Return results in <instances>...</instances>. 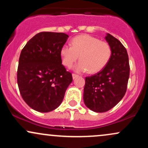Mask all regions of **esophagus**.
Segmentation results:
<instances>
[{
    "mask_svg": "<svg viewBox=\"0 0 148 148\" xmlns=\"http://www.w3.org/2000/svg\"><path fill=\"white\" fill-rule=\"evenodd\" d=\"M78 76H79V75H78V74H72V77H73V79H76V77H78Z\"/></svg>",
    "mask_w": 148,
    "mask_h": 148,
    "instance_id": "1",
    "label": "esophagus"
}]
</instances>
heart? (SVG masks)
I'll list each match as a JSON object with an SVG mask.
<instances>
[{"label":"heart","mask_w":148,"mask_h":148,"mask_svg":"<svg viewBox=\"0 0 148 148\" xmlns=\"http://www.w3.org/2000/svg\"><path fill=\"white\" fill-rule=\"evenodd\" d=\"M62 62L70 68L79 56L80 62L75 66L77 72L91 74L103 69L108 63L112 56V49L108 42L90 35H79L73 38L71 47L63 45L60 49Z\"/></svg>","instance_id":"1"}]
</instances>
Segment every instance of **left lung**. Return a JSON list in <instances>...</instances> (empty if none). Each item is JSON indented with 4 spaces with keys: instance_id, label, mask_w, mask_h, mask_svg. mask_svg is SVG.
<instances>
[{
    "instance_id": "left-lung-1",
    "label": "left lung",
    "mask_w": 148,
    "mask_h": 148,
    "mask_svg": "<svg viewBox=\"0 0 148 148\" xmlns=\"http://www.w3.org/2000/svg\"><path fill=\"white\" fill-rule=\"evenodd\" d=\"M112 49V56L106 67L97 74L86 77L84 101L97 113L113 108L127 91L130 67L125 47L118 39L107 34L105 37Z\"/></svg>"
}]
</instances>
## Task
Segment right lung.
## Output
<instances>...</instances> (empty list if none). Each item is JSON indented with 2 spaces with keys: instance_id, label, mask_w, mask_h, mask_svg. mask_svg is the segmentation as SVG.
<instances>
[{
  "instance_id": "obj_1",
  "label": "right lung",
  "mask_w": 148,
  "mask_h": 148,
  "mask_svg": "<svg viewBox=\"0 0 148 148\" xmlns=\"http://www.w3.org/2000/svg\"><path fill=\"white\" fill-rule=\"evenodd\" d=\"M68 37L62 33L41 32L21 50L18 89L25 102L35 111L47 113L58 108L72 83V73L62 64L60 53Z\"/></svg>"
}]
</instances>
